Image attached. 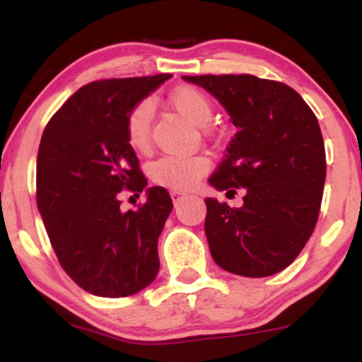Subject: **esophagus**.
Here are the masks:
<instances>
[{
	"instance_id": "1",
	"label": "esophagus",
	"mask_w": 362,
	"mask_h": 362,
	"mask_svg": "<svg viewBox=\"0 0 362 362\" xmlns=\"http://www.w3.org/2000/svg\"><path fill=\"white\" fill-rule=\"evenodd\" d=\"M170 195H172V199H173V204H178V201H180L182 197H185V192L184 190H172V192H170Z\"/></svg>"
}]
</instances>
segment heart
<instances>
[{
    "mask_svg": "<svg viewBox=\"0 0 362 362\" xmlns=\"http://www.w3.org/2000/svg\"><path fill=\"white\" fill-rule=\"evenodd\" d=\"M170 105L178 114L195 126H206L213 117V105L206 93L194 86H178L170 93ZM153 107L149 102H141L127 115L126 132L127 141L132 148L143 151L149 143L151 132ZM209 170V160L201 155L184 156H161L149 167V177L158 185L172 187V189H189Z\"/></svg>",
    "mask_w": 362,
    "mask_h": 362,
    "instance_id": "b5f03b06",
    "label": "heart"
}]
</instances>
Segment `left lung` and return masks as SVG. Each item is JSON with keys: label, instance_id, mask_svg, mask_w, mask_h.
<instances>
[{"label": "left lung", "instance_id": "1", "mask_svg": "<svg viewBox=\"0 0 362 362\" xmlns=\"http://www.w3.org/2000/svg\"><path fill=\"white\" fill-rule=\"evenodd\" d=\"M182 78L209 91L238 127L209 184L243 189V206L206 199L211 255L238 276L281 272L310 240L322 204L325 144L313 110L291 86L252 74Z\"/></svg>", "mask_w": 362, "mask_h": 362}]
</instances>
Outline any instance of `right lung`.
<instances>
[{
  "label": "right lung",
  "instance_id": "obj_1",
  "mask_svg": "<svg viewBox=\"0 0 362 362\" xmlns=\"http://www.w3.org/2000/svg\"><path fill=\"white\" fill-rule=\"evenodd\" d=\"M172 74L100 80L81 86L44 129L37 155V206L59 264L80 288L126 298L155 281L158 238L173 202L146 187L127 141L129 112ZM122 188L147 192L119 209Z\"/></svg>",
  "mask_w": 362,
  "mask_h": 362
}]
</instances>
